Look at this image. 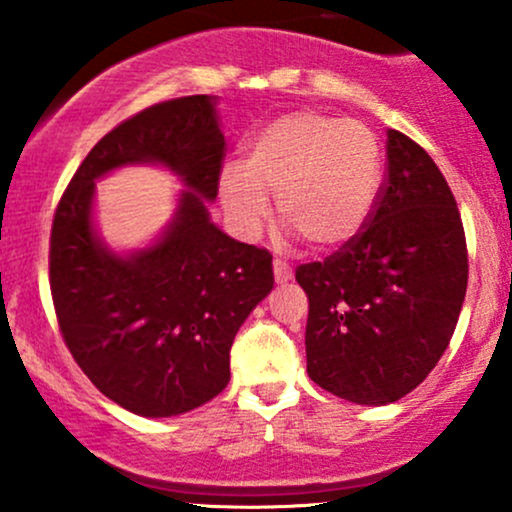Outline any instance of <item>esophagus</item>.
Listing matches in <instances>:
<instances>
[{
  "label": "esophagus",
  "mask_w": 512,
  "mask_h": 512,
  "mask_svg": "<svg viewBox=\"0 0 512 512\" xmlns=\"http://www.w3.org/2000/svg\"><path fill=\"white\" fill-rule=\"evenodd\" d=\"M293 276V272H291V267L286 262H281V260H274V279H276V284H286V281H289Z\"/></svg>",
  "instance_id": "obj_1"
}]
</instances>
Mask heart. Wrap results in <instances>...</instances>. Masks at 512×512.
I'll return each mask as SVG.
<instances>
[{
    "label": "heart",
    "mask_w": 512,
    "mask_h": 512,
    "mask_svg": "<svg viewBox=\"0 0 512 512\" xmlns=\"http://www.w3.org/2000/svg\"><path fill=\"white\" fill-rule=\"evenodd\" d=\"M383 187V144L361 120L296 110L262 127L243 166L219 175L223 211L255 236L274 197L286 221L315 250H339L366 228Z\"/></svg>",
    "instance_id": "heart-1"
}]
</instances>
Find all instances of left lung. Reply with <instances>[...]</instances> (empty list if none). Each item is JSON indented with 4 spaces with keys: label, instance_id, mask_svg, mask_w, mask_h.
Segmentation results:
<instances>
[{
    "label": "left lung",
    "instance_id": "8db88e82",
    "mask_svg": "<svg viewBox=\"0 0 512 512\" xmlns=\"http://www.w3.org/2000/svg\"><path fill=\"white\" fill-rule=\"evenodd\" d=\"M467 240L433 158L387 132V178L349 245L296 269L308 296L313 383L356 404H390L419 387L448 349L464 293Z\"/></svg>",
    "mask_w": 512,
    "mask_h": 512
}]
</instances>
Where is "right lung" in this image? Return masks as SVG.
<instances>
[{"mask_svg":"<svg viewBox=\"0 0 512 512\" xmlns=\"http://www.w3.org/2000/svg\"><path fill=\"white\" fill-rule=\"evenodd\" d=\"M223 146L211 96L151 105L88 151L52 219L50 291L64 344L105 397L139 416H178L219 395L236 332L274 286L272 255L209 219ZM134 162L166 165L188 190L151 249L115 256L92 231V192Z\"/></svg>","mask_w":512,"mask_h":512,"instance_id":"add662e5","label":"right lung"}]
</instances>
